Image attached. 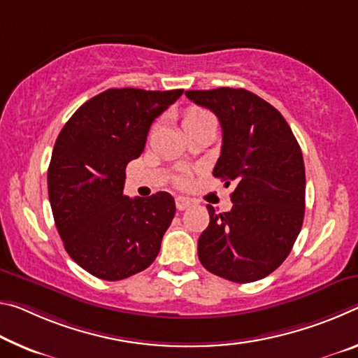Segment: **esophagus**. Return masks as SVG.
Listing matches in <instances>:
<instances>
[{"mask_svg":"<svg viewBox=\"0 0 358 358\" xmlns=\"http://www.w3.org/2000/svg\"><path fill=\"white\" fill-rule=\"evenodd\" d=\"M175 203H177V208L178 210H186L191 206V201L188 197H183V196H178L177 199H175Z\"/></svg>","mask_w":358,"mask_h":358,"instance_id":"34e87169","label":"esophagus"}]
</instances>
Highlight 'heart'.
<instances>
[{
    "instance_id": "1",
    "label": "heart",
    "mask_w": 358,
    "mask_h": 358,
    "mask_svg": "<svg viewBox=\"0 0 358 358\" xmlns=\"http://www.w3.org/2000/svg\"><path fill=\"white\" fill-rule=\"evenodd\" d=\"M208 117L210 116L206 111L201 110V108H189V110H186V113L183 115V129L192 126V124L201 122L203 119H208ZM178 183H185V178H178Z\"/></svg>"
}]
</instances>
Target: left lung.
Masks as SVG:
<instances>
[{
  "label": "left lung",
  "mask_w": 358,
  "mask_h": 358,
  "mask_svg": "<svg viewBox=\"0 0 358 358\" xmlns=\"http://www.w3.org/2000/svg\"><path fill=\"white\" fill-rule=\"evenodd\" d=\"M208 108L223 130L217 178L231 181L229 212L215 213L197 242L203 268L231 282L263 279L285 261L304 218L303 152L285 119L245 89L186 90Z\"/></svg>",
  "instance_id": "1"
}]
</instances>
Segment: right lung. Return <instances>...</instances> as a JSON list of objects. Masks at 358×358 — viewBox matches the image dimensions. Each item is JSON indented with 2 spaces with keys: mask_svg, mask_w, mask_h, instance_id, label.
<instances>
[{
  "mask_svg": "<svg viewBox=\"0 0 358 358\" xmlns=\"http://www.w3.org/2000/svg\"><path fill=\"white\" fill-rule=\"evenodd\" d=\"M183 89H108L79 106L57 138L48 191L57 231L73 261L103 280H122L156 259L175 201L124 196L126 167L145 150L155 119Z\"/></svg>",
  "mask_w": 358,
  "mask_h": 358,
  "instance_id": "obj_1",
  "label": "right lung"
}]
</instances>
